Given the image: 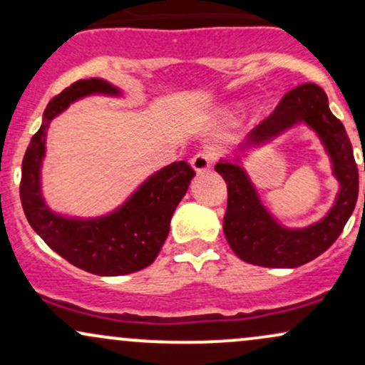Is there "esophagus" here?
<instances>
[{"mask_svg":"<svg viewBox=\"0 0 365 365\" xmlns=\"http://www.w3.org/2000/svg\"><path fill=\"white\" fill-rule=\"evenodd\" d=\"M212 161H215V153L206 149V150H200V153H197L195 156L190 159V165L197 175H202V173H207V171L211 170Z\"/></svg>","mask_w":365,"mask_h":365,"instance_id":"1","label":"esophagus"}]
</instances>
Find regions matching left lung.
<instances>
[{
	"label": "left lung",
	"instance_id": "left-lung-1",
	"mask_svg": "<svg viewBox=\"0 0 365 365\" xmlns=\"http://www.w3.org/2000/svg\"><path fill=\"white\" fill-rule=\"evenodd\" d=\"M300 123L307 124L320 137L341 190L334 207L322 220L305 229H288L262 204L241 166V158L250 147L267 143ZM215 170L228 185V206L223 221L226 242L242 261L255 266L299 267L316 259L340 237L357 204L359 170L354 149L345 127L329 110L328 96L316 83H302L288 92L276 110L247 135L240 153L221 159Z\"/></svg>",
	"mask_w": 365,
	"mask_h": 365
}]
</instances>
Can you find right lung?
<instances>
[{"label":"right lung","instance_id":"obj_1","mask_svg":"<svg viewBox=\"0 0 365 365\" xmlns=\"http://www.w3.org/2000/svg\"><path fill=\"white\" fill-rule=\"evenodd\" d=\"M92 94L121 96V92L103 78H86L66 87L46 106L43 125L25 150L20 200L34 232L70 264L99 276L130 274L158 257L168 237L171 216L195 173L185 161L171 163L104 216L68 217L51 211L41 188L49 123L70 104Z\"/></svg>","mask_w":365,"mask_h":365}]
</instances>
